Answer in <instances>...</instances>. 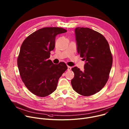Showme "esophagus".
I'll list each match as a JSON object with an SVG mask.
<instances>
[{
	"label": "esophagus",
	"instance_id": "esophagus-1",
	"mask_svg": "<svg viewBox=\"0 0 129 129\" xmlns=\"http://www.w3.org/2000/svg\"><path fill=\"white\" fill-rule=\"evenodd\" d=\"M71 68H71V67H70V66H68V71H70V70H71Z\"/></svg>",
	"mask_w": 129,
	"mask_h": 129
}]
</instances>
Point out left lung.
<instances>
[{"label":"left lung","mask_w":129,"mask_h":129,"mask_svg":"<svg viewBox=\"0 0 129 129\" xmlns=\"http://www.w3.org/2000/svg\"><path fill=\"white\" fill-rule=\"evenodd\" d=\"M77 49L85 61L84 71L75 67L72 69L74 77L71 80L73 90L84 96L95 94L106 84L112 66L113 57L106 38L88 27L75 30Z\"/></svg>","instance_id":"1"}]
</instances>
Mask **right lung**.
Returning <instances> with one entry per match:
<instances>
[{
  "mask_svg": "<svg viewBox=\"0 0 129 129\" xmlns=\"http://www.w3.org/2000/svg\"><path fill=\"white\" fill-rule=\"evenodd\" d=\"M67 32L61 27H44L22 42L17 58L19 74L25 87L36 96L46 97L54 92L59 78L68 69L63 62L56 64L48 60L56 35Z\"/></svg>",
  "mask_w": 129,
  "mask_h": 129,
  "instance_id": "add662e5",
  "label": "right lung"
}]
</instances>
